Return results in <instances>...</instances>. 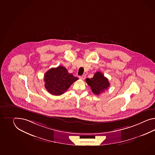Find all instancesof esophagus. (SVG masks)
<instances>
[{"label": "esophagus", "instance_id": "obj_1", "mask_svg": "<svg viewBox=\"0 0 155 155\" xmlns=\"http://www.w3.org/2000/svg\"><path fill=\"white\" fill-rule=\"evenodd\" d=\"M79 79L83 80V79H85V78H86V76L83 75V76H79Z\"/></svg>", "mask_w": 155, "mask_h": 155}]
</instances>
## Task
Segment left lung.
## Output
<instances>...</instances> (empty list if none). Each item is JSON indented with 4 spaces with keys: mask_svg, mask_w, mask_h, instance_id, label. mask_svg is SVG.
<instances>
[{
    "mask_svg": "<svg viewBox=\"0 0 155 155\" xmlns=\"http://www.w3.org/2000/svg\"><path fill=\"white\" fill-rule=\"evenodd\" d=\"M86 81L91 87L92 92L96 95L102 94L110 86L108 79L100 72H96L92 78H87Z\"/></svg>",
    "mask_w": 155,
    "mask_h": 155,
    "instance_id": "1",
    "label": "left lung"
}]
</instances>
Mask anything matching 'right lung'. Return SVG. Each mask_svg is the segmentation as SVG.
<instances>
[{"label":"right lung","mask_w":155,"mask_h":155,"mask_svg":"<svg viewBox=\"0 0 155 155\" xmlns=\"http://www.w3.org/2000/svg\"><path fill=\"white\" fill-rule=\"evenodd\" d=\"M78 78L69 73L63 66L50 69L44 75L45 87L50 94L59 96L65 91Z\"/></svg>","instance_id":"add662e5"}]
</instances>
